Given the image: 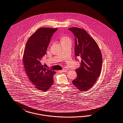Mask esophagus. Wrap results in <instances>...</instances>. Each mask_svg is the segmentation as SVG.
<instances>
[{
  "mask_svg": "<svg viewBox=\"0 0 123 123\" xmlns=\"http://www.w3.org/2000/svg\"><path fill=\"white\" fill-rule=\"evenodd\" d=\"M67 71V70L66 69H63L62 70H60V71H59L58 72H60V73H65V72H66Z\"/></svg>",
  "mask_w": 123,
  "mask_h": 123,
  "instance_id": "esophagus-1",
  "label": "esophagus"
}]
</instances>
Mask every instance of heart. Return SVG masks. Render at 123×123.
Here are the masks:
<instances>
[{"mask_svg":"<svg viewBox=\"0 0 123 123\" xmlns=\"http://www.w3.org/2000/svg\"><path fill=\"white\" fill-rule=\"evenodd\" d=\"M68 41L71 42V39L68 37L64 36L61 38V42H68Z\"/></svg>","mask_w":123,"mask_h":123,"instance_id":"b5f03b06","label":"heart"}]
</instances>
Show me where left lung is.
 Listing matches in <instances>:
<instances>
[{
	"instance_id": "left-lung-1",
	"label": "left lung",
	"mask_w": 123,
	"mask_h": 123,
	"mask_svg": "<svg viewBox=\"0 0 123 123\" xmlns=\"http://www.w3.org/2000/svg\"><path fill=\"white\" fill-rule=\"evenodd\" d=\"M68 29L75 36V55L80 57V67L76 69L77 76L72 81L81 91L91 88L101 74L102 64V53L95 40L82 28L71 27Z\"/></svg>"
}]
</instances>
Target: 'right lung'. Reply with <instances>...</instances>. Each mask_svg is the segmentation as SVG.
<instances>
[{
	"label": "right lung",
	"instance_id": "right-lung-1",
	"mask_svg": "<svg viewBox=\"0 0 123 123\" xmlns=\"http://www.w3.org/2000/svg\"><path fill=\"white\" fill-rule=\"evenodd\" d=\"M57 29H38L27 40L23 54V62L27 76L33 86L44 92L53 85L55 72L44 68L40 60L46 54L50 38Z\"/></svg>",
	"mask_w": 123,
	"mask_h": 123
}]
</instances>
